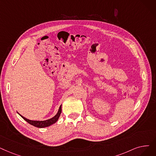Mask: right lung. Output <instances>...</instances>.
Listing matches in <instances>:
<instances>
[{"label": "right lung", "mask_w": 156, "mask_h": 156, "mask_svg": "<svg viewBox=\"0 0 156 156\" xmlns=\"http://www.w3.org/2000/svg\"><path fill=\"white\" fill-rule=\"evenodd\" d=\"M62 112V105H60L59 108H58V110L57 113L55 115V116L53 117L48 119V120H42V121H39V120H31L29 119H26L25 117H24L23 116H22V115H20L18 112H17L20 116H21L25 121L27 122L29 124H30L32 126H35L36 127H39V128H43V127H48L53 124H55L56 122L58 120L60 114H61Z\"/></svg>", "instance_id": "add662e5"}]
</instances>
